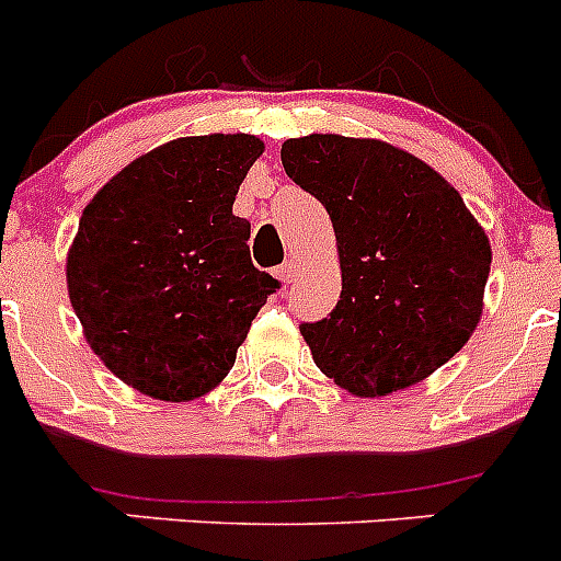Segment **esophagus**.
I'll list each match as a JSON object with an SVG mask.
<instances>
[{"label": "esophagus", "instance_id": "esophagus-1", "mask_svg": "<svg viewBox=\"0 0 561 561\" xmlns=\"http://www.w3.org/2000/svg\"><path fill=\"white\" fill-rule=\"evenodd\" d=\"M275 275L280 277V280H284V284H291V280H295V275H297V266L291 264V261H286V264L277 266Z\"/></svg>", "mask_w": 561, "mask_h": 561}]
</instances>
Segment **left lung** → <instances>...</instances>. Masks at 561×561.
<instances>
[{
	"label": "left lung",
	"mask_w": 561,
	"mask_h": 561,
	"mask_svg": "<svg viewBox=\"0 0 561 561\" xmlns=\"http://www.w3.org/2000/svg\"><path fill=\"white\" fill-rule=\"evenodd\" d=\"M289 180L323 202L342 291L300 325L317 368L356 396H385L453 359L483 311L492 247L460 193L379 140L311 134L280 148Z\"/></svg>",
	"instance_id": "1"
}]
</instances>
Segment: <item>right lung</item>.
<instances>
[{"mask_svg":"<svg viewBox=\"0 0 561 561\" xmlns=\"http://www.w3.org/2000/svg\"><path fill=\"white\" fill-rule=\"evenodd\" d=\"M264 142L182 137L123 168L89 202L67 257L69 300L101 362L162 401L205 396L272 291L232 213Z\"/></svg>","mask_w":561,"mask_h":561,"instance_id":"add662e5","label":"right lung"}]
</instances>
